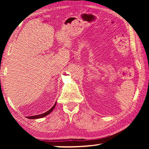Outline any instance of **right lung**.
Segmentation results:
<instances>
[{"instance_id": "add662e5", "label": "right lung", "mask_w": 149, "mask_h": 149, "mask_svg": "<svg viewBox=\"0 0 149 149\" xmlns=\"http://www.w3.org/2000/svg\"><path fill=\"white\" fill-rule=\"evenodd\" d=\"M56 102H55L54 105L49 110H48L47 112L43 113V114H39V115H35V116H28L27 117V118H29V119H38V118H43L45 116H46L48 114H49L50 113L52 112V111L54 110V108L56 107Z\"/></svg>"}]
</instances>
